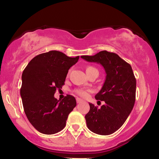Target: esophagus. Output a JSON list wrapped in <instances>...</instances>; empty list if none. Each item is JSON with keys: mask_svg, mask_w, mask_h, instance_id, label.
Returning <instances> with one entry per match:
<instances>
[{"mask_svg": "<svg viewBox=\"0 0 159 159\" xmlns=\"http://www.w3.org/2000/svg\"><path fill=\"white\" fill-rule=\"evenodd\" d=\"M76 102H77V103H80V102H83L81 99H80V98H76Z\"/></svg>", "mask_w": 159, "mask_h": 159, "instance_id": "1", "label": "esophagus"}]
</instances>
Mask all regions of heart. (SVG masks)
<instances>
[{"mask_svg": "<svg viewBox=\"0 0 159 159\" xmlns=\"http://www.w3.org/2000/svg\"><path fill=\"white\" fill-rule=\"evenodd\" d=\"M94 70H98L93 66H88L86 68V73H89V72L94 71ZM91 92V90L89 89H84V88H79V89H76L75 90V93L78 94L79 96L82 97V98H86L88 95L89 93Z\"/></svg>", "mask_w": 159, "mask_h": 159, "instance_id": "b5f03b06", "label": "heart"}]
</instances>
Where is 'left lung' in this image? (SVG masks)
<instances>
[{
  "label": "left lung",
  "instance_id": "obj_1",
  "mask_svg": "<svg viewBox=\"0 0 159 159\" xmlns=\"http://www.w3.org/2000/svg\"><path fill=\"white\" fill-rule=\"evenodd\" d=\"M80 57L100 64L107 74L102 89L95 97L97 100L104 101L105 104L98 109L89 103L90 111L85 116L86 124L96 134H111L123 125L134 107L136 79L133 69L117 54L107 50Z\"/></svg>",
  "mask_w": 159,
  "mask_h": 159
}]
</instances>
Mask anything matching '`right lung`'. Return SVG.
Returning a JSON list of instances; mask_svg holds the SVG:
<instances>
[{"mask_svg": "<svg viewBox=\"0 0 159 159\" xmlns=\"http://www.w3.org/2000/svg\"><path fill=\"white\" fill-rule=\"evenodd\" d=\"M79 59V56L70 57L60 51L51 50L34 57L24 70L20 89L24 110L40 133L52 134L61 131L76 106L72 95L58 100L54 95L62 87L69 69Z\"/></svg>", "mask_w": 159, "mask_h": 159, "instance_id": "right-lung-1", "label": "right lung"}]
</instances>
